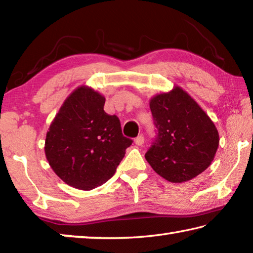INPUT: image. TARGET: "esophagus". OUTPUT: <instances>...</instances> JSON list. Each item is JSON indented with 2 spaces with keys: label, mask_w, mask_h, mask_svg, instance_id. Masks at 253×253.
Returning a JSON list of instances; mask_svg holds the SVG:
<instances>
[{
  "label": "esophagus",
  "mask_w": 253,
  "mask_h": 253,
  "mask_svg": "<svg viewBox=\"0 0 253 253\" xmlns=\"http://www.w3.org/2000/svg\"><path fill=\"white\" fill-rule=\"evenodd\" d=\"M135 144L137 145V146H142V145L144 144V136L143 135L137 136L135 138Z\"/></svg>",
  "instance_id": "esophagus-1"
}]
</instances>
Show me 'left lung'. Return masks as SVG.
Segmentation results:
<instances>
[{
    "mask_svg": "<svg viewBox=\"0 0 253 253\" xmlns=\"http://www.w3.org/2000/svg\"><path fill=\"white\" fill-rule=\"evenodd\" d=\"M149 107L157 136L145 158L155 172L182 183L204 172L219 147L215 125L182 88L153 97Z\"/></svg>",
    "mask_w": 253,
    "mask_h": 253,
    "instance_id": "obj_1",
    "label": "left lung"
}]
</instances>
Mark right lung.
<instances>
[{
  "label": "right lung",
  "mask_w": 253,
  "mask_h": 253,
  "mask_svg": "<svg viewBox=\"0 0 253 253\" xmlns=\"http://www.w3.org/2000/svg\"><path fill=\"white\" fill-rule=\"evenodd\" d=\"M105 97L81 85L70 93L46 132L44 152L53 172L72 187L89 191L116 172L132 140L104 110Z\"/></svg>",
  "instance_id": "obj_1"
}]
</instances>
